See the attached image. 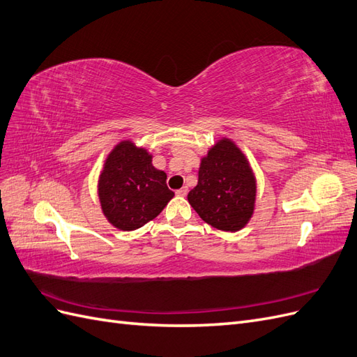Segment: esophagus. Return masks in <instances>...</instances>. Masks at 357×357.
Masks as SVG:
<instances>
[{"instance_id":"obj_1","label":"esophagus","mask_w":357,"mask_h":357,"mask_svg":"<svg viewBox=\"0 0 357 357\" xmlns=\"http://www.w3.org/2000/svg\"><path fill=\"white\" fill-rule=\"evenodd\" d=\"M176 195H178V197H186V195H188V188H181V189L176 190Z\"/></svg>"}]
</instances>
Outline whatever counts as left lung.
Masks as SVG:
<instances>
[{
    "instance_id": "obj_1",
    "label": "left lung",
    "mask_w": 357,
    "mask_h": 357,
    "mask_svg": "<svg viewBox=\"0 0 357 357\" xmlns=\"http://www.w3.org/2000/svg\"><path fill=\"white\" fill-rule=\"evenodd\" d=\"M188 201L215 229L235 232L250 220L256 178L245 155L232 139H219L201 159L198 185L189 192Z\"/></svg>"
}]
</instances>
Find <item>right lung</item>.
Segmentation results:
<instances>
[{
    "label": "right lung",
    "mask_w": 357,
    "mask_h": 357,
    "mask_svg": "<svg viewBox=\"0 0 357 357\" xmlns=\"http://www.w3.org/2000/svg\"><path fill=\"white\" fill-rule=\"evenodd\" d=\"M101 208L114 228L134 231L153 220L174 197L167 174L152 165V155L125 139L107 156L98 180Z\"/></svg>",
    "instance_id": "obj_1"
}]
</instances>
